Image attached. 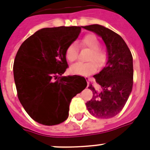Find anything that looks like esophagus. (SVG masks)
<instances>
[{"instance_id":"obj_1","label":"esophagus","mask_w":150,"mask_h":150,"mask_svg":"<svg viewBox=\"0 0 150 150\" xmlns=\"http://www.w3.org/2000/svg\"><path fill=\"white\" fill-rule=\"evenodd\" d=\"M86 80L87 81V87H88V86H89V78H87V77H86Z\"/></svg>"}]
</instances>
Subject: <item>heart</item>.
<instances>
[{"mask_svg":"<svg viewBox=\"0 0 150 150\" xmlns=\"http://www.w3.org/2000/svg\"><path fill=\"white\" fill-rule=\"evenodd\" d=\"M100 45V42L96 35L88 34L85 35L80 42L79 47L81 49H87L89 52L87 54L86 60L90 61L87 63H76L70 67V72L72 74L79 75H90L94 74L98 67H101L105 64L107 59L106 50ZM66 59L73 63L77 58V49L74 44L69 45L65 51ZM95 62L96 64L94 63Z\"/></svg>","mask_w":150,"mask_h":150,"instance_id":"heart-1","label":"heart"}]
</instances>
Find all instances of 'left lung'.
Returning <instances> with one entry per match:
<instances>
[{"label":"left lung","mask_w":150,"mask_h":150,"mask_svg":"<svg viewBox=\"0 0 150 150\" xmlns=\"http://www.w3.org/2000/svg\"><path fill=\"white\" fill-rule=\"evenodd\" d=\"M83 28L102 38L108 54L106 67L94 76L100 88L95 89L90 83L88 88L93 92V97L86 106L90 113L97 118H112L122 110L131 94L133 85L132 56L122 38L111 29L99 25Z\"/></svg>","instance_id":"1"}]
</instances>
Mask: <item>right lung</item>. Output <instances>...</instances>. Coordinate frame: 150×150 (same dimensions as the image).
<instances>
[{"instance_id":"right-lung-1","label":"right lung","mask_w":150,"mask_h":150,"mask_svg":"<svg viewBox=\"0 0 150 150\" xmlns=\"http://www.w3.org/2000/svg\"><path fill=\"white\" fill-rule=\"evenodd\" d=\"M79 26L45 28L28 37L14 59L17 94L28 115L45 125L67 119L72 98L87 87L83 76H64L65 51L78 37Z\"/></svg>"}]
</instances>
